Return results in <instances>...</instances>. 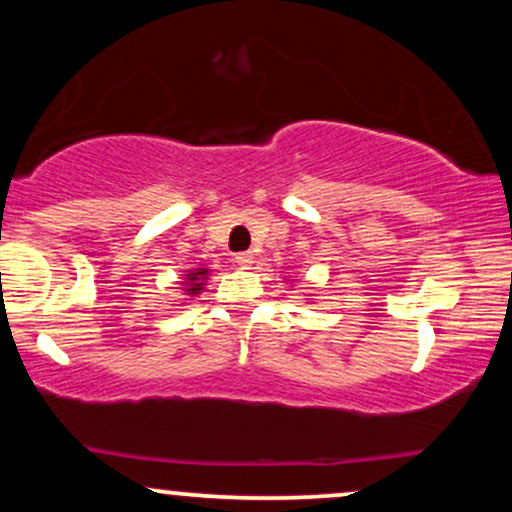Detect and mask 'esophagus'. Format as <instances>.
<instances>
[{
    "label": "esophagus",
    "mask_w": 512,
    "mask_h": 512,
    "mask_svg": "<svg viewBox=\"0 0 512 512\" xmlns=\"http://www.w3.org/2000/svg\"><path fill=\"white\" fill-rule=\"evenodd\" d=\"M252 262H255V255H252V252H238V255H236V264H238V267L248 269Z\"/></svg>",
    "instance_id": "1"
}]
</instances>
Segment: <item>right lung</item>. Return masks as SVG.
<instances>
[{
	"mask_svg": "<svg viewBox=\"0 0 512 512\" xmlns=\"http://www.w3.org/2000/svg\"><path fill=\"white\" fill-rule=\"evenodd\" d=\"M209 276V269L207 267H197V269H190V274H185V281H182V286H185V291L190 293V296H197L199 291H202L204 281H207Z\"/></svg>",
	"mask_w": 512,
	"mask_h": 512,
	"instance_id": "right-lung-1",
	"label": "right lung"
}]
</instances>
